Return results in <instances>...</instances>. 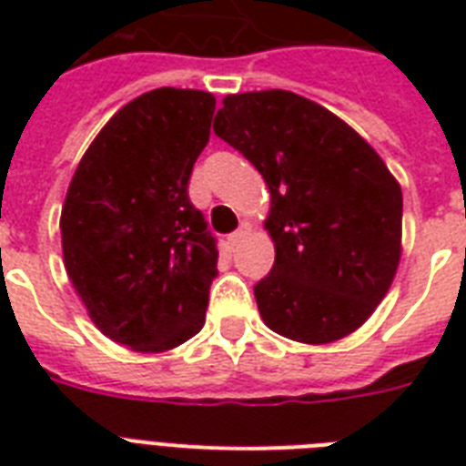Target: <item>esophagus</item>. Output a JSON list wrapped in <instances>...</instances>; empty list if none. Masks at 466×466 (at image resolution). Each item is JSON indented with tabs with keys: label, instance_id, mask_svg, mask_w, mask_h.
Listing matches in <instances>:
<instances>
[{
	"label": "esophagus",
	"instance_id": "obj_1",
	"mask_svg": "<svg viewBox=\"0 0 466 466\" xmlns=\"http://www.w3.org/2000/svg\"><path fill=\"white\" fill-rule=\"evenodd\" d=\"M244 234H247V225H241L239 229H237V232H232L229 234V237H227V244H229V247H237V244H239L241 239H244Z\"/></svg>",
	"mask_w": 466,
	"mask_h": 466
}]
</instances>
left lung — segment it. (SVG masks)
I'll return each mask as SVG.
<instances>
[{"mask_svg":"<svg viewBox=\"0 0 466 466\" xmlns=\"http://www.w3.org/2000/svg\"><path fill=\"white\" fill-rule=\"evenodd\" d=\"M215 135L270 190L276 263L254 285L268 329L331 343L375 311L401 256V188L375 149L324 106L292 91L225 98Z\"/></svg>","mask_w":466,"mask_h":466,"instance_id":"8db88e82","label":"left lung"}]
</instances>
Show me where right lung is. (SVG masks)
I'll return each mask as SVG.
<instances>
[{
  "label": "right lung",
  "mask_w": 466,
  "mask_h": 466,
  "mask_svg": "<svg viewBox=\"0 0 466 466\" xmlns=\"http://www.w3.org/2000/svg\"><path fill=\"white\" fill-rule=\"evenodd\" d=\"M212 113L208 91L137 96L91 142L62 205L69 280L94 324L140 353L181 346L205 324L218 239L188 181Z\"/></svg>",
  "instance_id": "right-lung-1"
}]
</instances>
